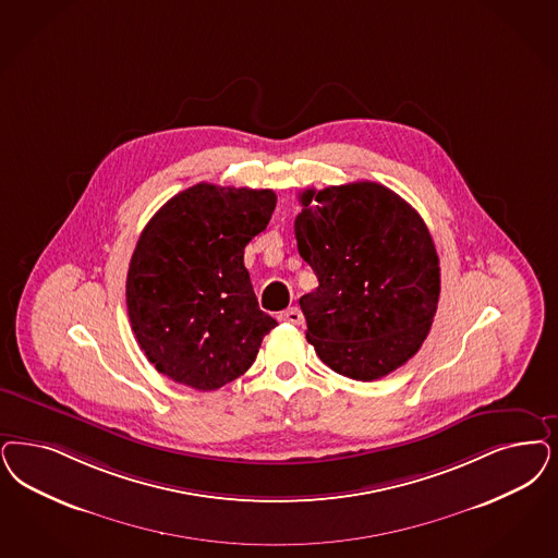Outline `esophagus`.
Masks as SVG:
<instances>
[{
	"label": "esophagus",
	"mask_w": 558,
	"mask_h": 558,
	"mask_svg": "<svg viewBox=\"0 0 558 558\" xmlns=\"http://www.w3.org/2000/svg\"><path fill=\"white\" fill-rule=\"evenodd\" d=\"M278 319L280 322H287V324H292V326H303L305 324V317H303V313H301V308L290 307L287 311H282L280 315H278Z\"/></svg>",
	"instance_id": "obj_1"
}]
</instances>
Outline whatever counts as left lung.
<instances>
[{"label": "left lung", "mask_w": 558, "mask_h": 558, "mask_svg": "<svg viewBox=\"0 0 558 558\" xmlns=\"http://www.w3.org/2000/svg\"><path fill=\"white\" fill-rule=\"evenodd\" d=\"M294 220L319 287L299 305L307 340L331 371L381 379L412 359L433 326L439 255L421 214L373 181L305 190Z\"/></svg>", "instance_id": "1"}]
</instances>
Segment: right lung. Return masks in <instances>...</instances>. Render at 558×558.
Listing matches in <instances>:
<instances>
[{
    "instance_id": "1",
    "label": "right lung",
    "mask_w": 558,
    "mask_h": 558,
    "mask_svg": "<svg viewBox=\"0 0 558 558\" xmlns=\"http://www.w3.org/2000/svg\"><path fill=\"white\" fill-rule=\"evenodd\" d=\"M274 208L271 190L197 183L150 218L125 296L135 340L158 373L211 391L253 365L278 322L257 305L243 255Z\"/></svg>"
}]
</instances>
